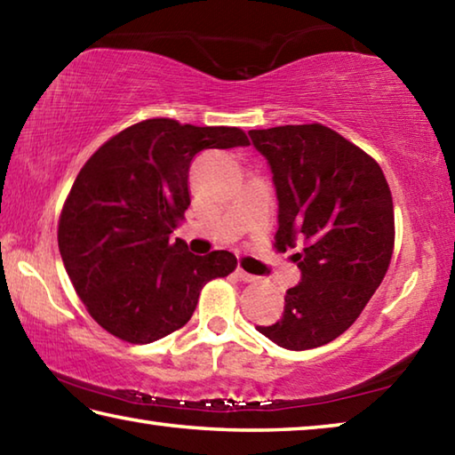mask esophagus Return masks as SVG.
Masks as SVG:
<instances>
[{
    "instance_id": "34e87169",
    "label": "esophagus",
    "mask_w": 455,
    "mask_h": 455,
    "mask_svg": "<svg viewBox=\"0 0 455 455\" xmlns=\"http://www.w3.org/2000/svg\"><path fill=\"white\" fill-rule=\"evenodd\" d=\"M236 276L241 281H244V283H257V276L255 275H251V273H246V271H243V268H236Z\"/></svg>"
}]
</instances>
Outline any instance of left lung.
I'll return each mask as SVG.
<instances>
[{"mask_svg": "<svg viewBox=\"0 0 455 455\" xmlns=\"http://www.w3.org/2000/svg\"><path fill=\"white\" fill-rule=\"evenodd\" d=\"M279 200V251L301 281L284 295L283 317L257 327L279 347L305 351L345 333L387 273L395 227L389 184L375 160L323 124L251 130Z\"/></svg>", "mask_w": 455, "mask_h": 455, "instance_id": "obj_1", "label": "left lung"}]
</instances>
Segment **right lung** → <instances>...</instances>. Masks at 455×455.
<instances>
[{
    "label": "right lung",
    "mask_w": 455,
    "mask_h": 455,
    "mask_svg": "<svg viewBox=\"0 0 455 455\" xmlns=\"http://www.w3.org/2000/svg\"><path fill=\"white\" fill-rule=\"evenodd\" d=\"M249 146L241 128L152 118L122 130L76 176L58 225L68 276L100 327L144 345L187 325L206 283L236 268L171 233L190 204L188 168L206 148Z\"/></svg>",
    "instance_id": "right-lung-1"
}]
</instances>
